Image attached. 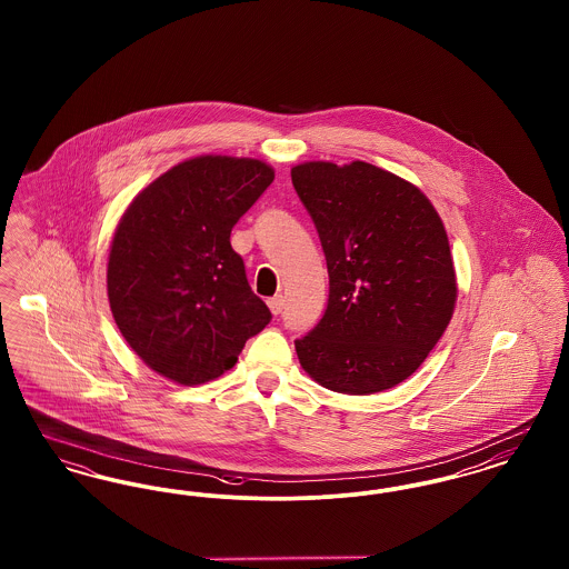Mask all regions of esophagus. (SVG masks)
Listing matches in <instances>:
<instances>
[{
	"mask_svg": "<svg viewBox=\"0 0 569 569\" xmlns=\"http://www.w3.org/2000/svg\"><path fill=\"white\" fill-rule=\"evenodd\" d=\"M269 309H271L272 316H279L283 311V297L269 298Z\"/></svg>",
	"mask_w": 569,
	"mask_h": 569,
	"instance_id": "1",
	"label": "esophagus"
}]
</instances>
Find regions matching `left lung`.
<instances>
[{"label": "left lung", "mask_w": 569, "mask_h": 569, "mask_svg": "<svg viewBox=\"0 0 569 569\" xmlns=\"http://www.w3.org/2000/svg\"><path fill=\"white\" fill-rule=\"evenodd\" d=\"M292 183L320 234L328 307L297 339L300 367L343 395L409 378L450 325L457 272L443 221L406 179L360 162H305Z\"/></svg>", "instance_id": "1"}]
</instances>
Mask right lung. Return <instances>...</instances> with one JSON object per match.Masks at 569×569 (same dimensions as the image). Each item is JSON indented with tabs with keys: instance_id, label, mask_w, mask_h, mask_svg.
Returning <instances> with one entry per match:
<instances>
[{
	"instance_id": "right-lung-1",
	"label": "right lung",
	"mask_w": 569,
	"mask_h": 569,
	"mask_svg": "<svg viewBox=\"0 0 569 569\" xmlns=\"http://www.w3.org/2000/svg\"><path fill=\"white\" fill-rule=\"evenodd\" d=\"M274 179L262 160L200 156L172 166L119 219L107 288L114 325L166 379L223 376L271 322L230 232Z\"/></svg>"
}]
</instances>
